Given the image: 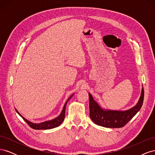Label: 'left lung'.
<instances>
[{
	"label": "left lung",
	"mask_w": 155,
	"mask_h": 155,
	"mask_svg": "<svg viewBox=\"0 0 155 155\" xmlns=\"http://www.w3.org/2000/svg\"><path fill=\"white\" fill-rule=\"evenodd\" d=\"M89 96L90 117L96 124L105 127L120 128L127 124L141 109L144 97V90L142 88L141 96L137 105L125 111L105 110L98 105L91 94Z\"/></svg>",
	"instance_id": "8db88e82"
}]
</instances>
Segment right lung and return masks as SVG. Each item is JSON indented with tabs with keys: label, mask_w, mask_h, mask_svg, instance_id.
Masks as SVG:
<instances>
[{
	"label": "right lung",
	"mask_w": 155,
	"mask_h": 155,
	"mask_svg": "<svg viewBox=\"0 0 155 155\" xmlns=\"http://www.w3.org/2000/svg\"><path fill=\"white\" fill-rule=\"evenodd\" d=\"M72 96H70L68 98V100L67 101V102L65 103L61 113V114L58 117V118H55L52 120L45 121V122H43V123H41V124H33V123L30 122V121H28L26 119H25L24 117H22L19 113H18V112L17 110V112L22 117V119L26 121V122L28 124V125L30 127L32 128V129H53V128H55V127H57L60 125V124L63 122V121L64 120V117H65V109H66L67 104L68 101L70 99V98L72 97Z\"/></svg>",
	"instance_id": "right-lung-1"
}]
</instances>
